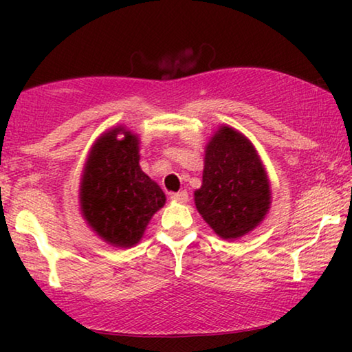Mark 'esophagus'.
Here are the masks:
<instances>
[{"mask_svg":"<svg viewBox=\"0 0 352 352\" xmlns=\"http://www.w3.org/2000/svg\"><path fill=\"white\" fill-rule=\"evenodd\" d=\"M170 199L174 200V201H177V204H186V201H188V192H186V190H180V192L172 194Z\"/></svg>","mask_w":352,"mask_h":352,"instance_id":"34e87169","label":"esophagus"}]
</instances>
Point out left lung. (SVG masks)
<instances>
[{
  "instance_id": "left-lung-1",
  "label": "left lung",
  "mask_w": 352,
  "mask_h": 352,
  "mask_svg": "<svg viewBox=\"0 0 352 352\" xmlns=\"http://www.w3.org/2000/svg\"><path fill=\"white\" fill-rule=\"evenodd\" d=\"M270 182L254 146L233 127L222 126L205 148L197 211L222 239H239L254 230L272 204Z\"/></svg>"
}]
</instances>
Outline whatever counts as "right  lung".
<instances>
[{
    "mask_svg": "<svg viewBox=\"0 0 352 352\" xmlns=\"http://www.w3.org/2000/svg\"><path fill=\"white\" fill-rule=\"evenodd\" d=\"M124 134L122 139H118ZM80 211L100 239L130 248L166 204L162 188L140 168V140L124 127L96 140L80 182Z\"/></svg>",
    "mask_w": 352,
    "mask_h": 352,
    "instance_id": "right-lung-1",
    "label": "right lung"
}]
</instances>
